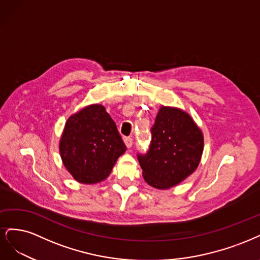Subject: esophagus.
Masks as SVG:
<instances>
[{
    "mask_svg": "<svg viewBox=\"0 0 260 260\" xmlns=\"http://www.w3.org/2000/svg\"><path fill=\"white\" fill-rule=\"evenodd\" d=\"M124 142H125V145H126L127 148H131L133 146V144H134V139L131 138V137H125L124 138Z\"/></svg>",
    "mask_w": 260,
    "mask_h": 260,
    "instance_id": "34e87169",
    "label": "esophagus"
}]
</instances>
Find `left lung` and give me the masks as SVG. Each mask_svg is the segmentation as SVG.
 I'll use <instances>...</instances> for the list:
<instances>
[{
	"label": "left lung",
	"mask_w": 260,
	"mask_h": 260,
	"mask_svg": "<svg viewBox=\"0 0 260 260\" xmlns=\"http://www.w3.org/2000/svg\"><path fill=\"white\" fill-rule=\"evenodd\" d=\"M146 153L137 158L150 186L169 189L193 173L203 152V135L190 115L179 109L162 107L151 127Z\"/></svg>",
	"instance_id": "obj_1"
}]
</instances>
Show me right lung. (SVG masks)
<instances>
[{"label":"right lung","instance_id":"right-lung-1","mask_svg":"<svg viewBox=\"0 0 260 260\" xmlns=\"http://www.w3.org/2000/svg\"><path fill=\"white\" fill-rule=\"evenodd\" d=\"M59 150L63 165L75 180L96 183L110 175L126 146L105 107L93 105L67 121Z\"/></svg>","mask_w":260,"mask_h":260}]
</instances>
